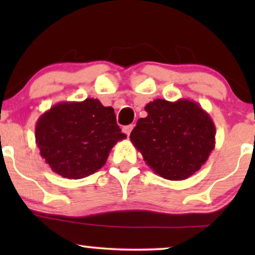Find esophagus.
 <instances>
[{
	"label": "esophagus",
	"mask_w": 255,
	"mask_h": 255,
	"mask_svg": "<svg viewBox=\"0 0 255 255\" xmlns=\"http://www.w3.org/2000/svg\"><path fill=\"white\" fill-rule=\"evenodd\" d=\"M133 129V125H129V126H125L124 128H122V130H124V133L126 134L127 136H129L130 131Z\"/></svg>",
	"instance_id": "obj_1"
}]
</instances>
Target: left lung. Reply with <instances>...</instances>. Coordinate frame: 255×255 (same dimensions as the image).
Returning <instances> with one entry per match:
<instances>
[{"mask_svg":"<svg viewBox=\"0 0 255 255\" xmlns=\"http://www.w3.org/2000/svg\"><path fill=\"white\" fill-rule=\"evenodd\" d=\"M130 141L156 174L171 181L186 180L209 159L216 144L212 119L195 102L154 99L146 104Z\"/></svg>","mask_w":255,"mask_h":255,"instance_id":"left-lung-1","label":"left lung"}]
</instances>
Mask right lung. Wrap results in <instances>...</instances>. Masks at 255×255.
<instances>
[{
    "mask_svg": "<svg viewBox=\"0 0 255 255\" xmlns=\"http://www.w3.org/2000/svg\"><path fill=\"white\" fill-rule=\"evenodd\" d=\"M126 137L113 108L95 98L55 104L36 124L40 156L52 171L69 180L98 171L111 148Z\"/></svg>",
    "mask_w": 255,
    "mask_h": 255,
    "instance_id": "obj_1",
    "label": "right lung"
}]
</instances>
